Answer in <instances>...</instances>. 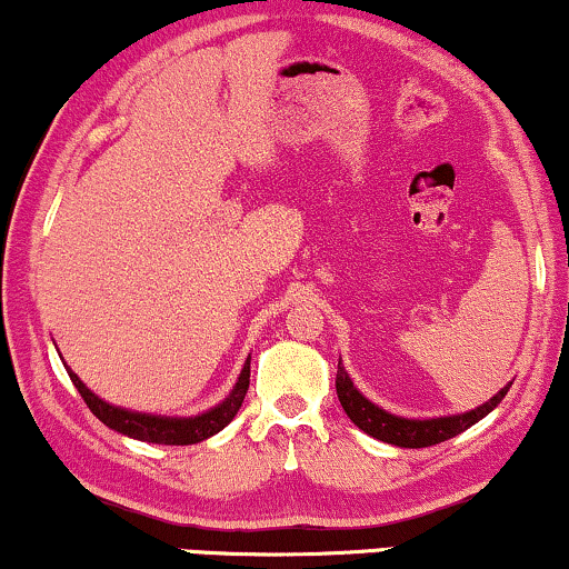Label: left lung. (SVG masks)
<instances>
[{
	"label": "left lung",
	"mask_w": 569,
	"mask_h": 569,
	"mask_svg": "<svg viewBox=\"0 0 569 569\" xmlns=\"http://www.w3.org/2000/svg\"><path fill=\"white\" fill-rule=\"evenodd\" d=\"M510 386L512 383L505 386L500 393H495L492 399L481 403V407L463 411V415L435 417V419H407V417H396L391 411L376 407L370 399H365V396L355 388L352 378L347 376V370L341 368V362L337 370V393H339L341 407L347 411V417L352 419L362 432H368L370 438L391 442V446H399V448H427V446H438L442 440L456 438V435L469 430L471 425H477L479 419H485L489 411L505 399V393H508Z\"/></svg>",
	"instance_id": "1"
}]
</instances>
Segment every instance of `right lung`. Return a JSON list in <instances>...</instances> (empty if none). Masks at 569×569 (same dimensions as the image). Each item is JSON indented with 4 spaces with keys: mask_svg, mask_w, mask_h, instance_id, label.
Wrapping results in <instances>:
<instances>
[{
    "mask_svg": "<svg viewBox=\"0 0 569 569\" xmlns=\"http://www.w3.org/2000/svg\"><path fill=\"white\" fill-rule=\"evenodd\" d=\"M67 372L69 378H72L77 391H80L84 403H88V409L106 427H111V430L142 442H158V446H193V442H201L224 430V427L232 422V417L238 415L240 403L246 399L248 380H251V357H248L243 370H240L238 383L232 386L228 399L197 417H158V415H142V411L111 407L108 401L98 399V396L92 393L80 378H77V372H72L69 368Z\"/></svg>",
    "mask_w": 569,
    "mask_h": 569,
    "instance_id": "add662e5",
    "label": "right lung"
}]
</instances>
